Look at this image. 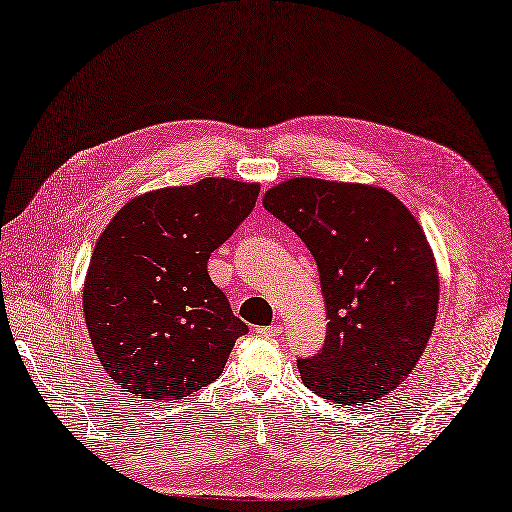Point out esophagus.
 I'll return each mask as SVG.
<instances>
[{"instance_id":"34e87169","label":"esophagus","mask_w":512,"mask_h":512,"mask_svg":"<svg viewBox=\"0 0 512 512\" xmlns=\"http://www.w3.org/2000/svg\"><path fill=\"white\" fill-rule=\"evenodd\" d=\"M255 332L263 338H276V336H280V332H283V327H280V325H263V327H255Z\"/></svg>"}]
</instances>
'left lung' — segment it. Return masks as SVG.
I'll return each instance as SVG.
<instances>
[{
  "label": "left lung",
  "mask_w": 512,
  "mask_h": 512,
  "mask_svg": "<svg viewBox=\"0 0 512 512\" xmlns=\"http://www.w3.org/2000/svg\"><path fill=\"white\" fill-rule=\"evenodd\" d=\"M263 208L302 238L325 298L323 349L298 359L304 385L338 406L385 398L415 370L438 312L440 280L421 225L389 191L289 178Z\"/></svg>",
  "instance_id": "obj_1"
}]
</instances>
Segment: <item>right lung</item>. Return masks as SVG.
Instances as JSON below:
<instances>
[{
    "label": "right lung",
    "mask_w": 512,
    "mask_h": 512,
    "mask_svg": "<svg viewBox=\"0 0 512 512\" xmlns=\"http://www.w3.org/2000/svg\"><path fill=\"white\" fill-rule=\"evenodd\" d=\"M257 183L202 178L125 204L97 240L82 310L112 381L148 402L217 378L249 332L208 276L210 253L249 217Z\"/></svg>",
    "instance_id": "1"
}]
</instances>
